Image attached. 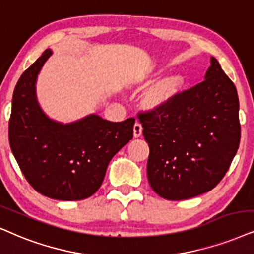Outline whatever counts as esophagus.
I'll use <instances>...</instances> for the list:
<instances>
[{"label": "esophagus", "instance_id": "obj_1", "mask_svg": "<svg viewBox=\"0 0 254 254\" xmlns=\"http://www.w3.org/2000/svg\"><path fill=\"white\" fill-rule=\"evenodd\" d=\"M142 131H143L142 124H140L138 121H136V123H134V125H133V136L136 138L140 137L142 136Z\"/></svg>", "mask_w": 254, "mask_h": 254}]
</instances>
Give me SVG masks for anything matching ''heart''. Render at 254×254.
<instances>
[{
  "label": "heart",
  "instance_id": "1",
  "mask_svg": "<svg viewBox=\"0 0 254 254\" xmlns=\"http://www.w3.org/2000/svg\"><path fill=\"white\" fill-rule=\"evenodd\" d=\"M183 85V78L181 76H173L166 79L152 90L149 96V103L151 105H162L169 102L173 96L179 91Z\"/></svg>",
  "mask_w": 254,
  "mask_h": 254
}]
</instances>
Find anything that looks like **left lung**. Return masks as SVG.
<instances>
[{"label": "left lung", "mask_w": 254, "mask_h": 254, "mask_svg": "<svg viewBox=\"0 0 254 254\" xmlns=\"http://www.w3.org/2000/svg\"><path fill=\"white\" fill-rule=\"evenodd\" d=\"M137 117L150 147L147 179L168 200L212 190L239 147L238 94L214 57L203 82Z\"/></svg>", "instance_id": "obj_1"}]
</instances>
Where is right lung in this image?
<instances>
[{
    "label": "right lung",
    "instance_id": "add662e5",
    "mask_svg": "<svg viewBox=\"0 0 254 254\" xmlns=\"http://www.w3.org/2000/svg\"><path fill=\"white\" fill-rule=\"evenodd\" d=\"M51 55L47 49L18 79L12 95L9 144L27 182L38 193L82 200L98 190L112 157L132 139L134 118L109 122L90 115L71 124L48 118L35 83Z\"/></svg>",
    "mask_w": 254,
    "mask_h": 254
}]
</instances>
